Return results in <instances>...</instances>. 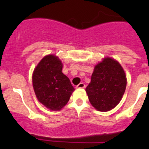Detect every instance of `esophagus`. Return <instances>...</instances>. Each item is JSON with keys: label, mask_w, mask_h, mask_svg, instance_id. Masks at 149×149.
Here are the masks:
<instances>
[{"label": "esophagus", "mask_w": 149, "mask_h": 149, "mask_svg": "<svg viewBox=\"0 0 149 149\" xmlns=\"http://www.w3.org/2000/svg\"><path fill=\"white\" fill-rule=\"evenodd\" d=\"M84 87H85V84H84V83H80L79 85L76 86V88H84Z\"/></svg>", "instance_id": "obj_1"}]
</instances>
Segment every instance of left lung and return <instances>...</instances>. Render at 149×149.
<instances>
[{
  "mask_svg": "<svg viewBox=\"0 0 149 149\" xmlns=\"http://www.w3.org/2000/svg\"><path fill=\"white\" fill-rule=\"evenodd\" d=\"M126 84L125 73L120 64L115 60L106 58L95 66L86 91L90 103L96 109L107 112L120 102Z\"/></svg>",
  "mask_w": 149,
  "mask_h": 149,
  "instance_id": "1",
  "label": "left lung"
}]
</instances>
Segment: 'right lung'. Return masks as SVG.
<instances>
[{"label": "right lung", "instance_id": "obj_1", "mask_svg": "<svg viewBox=\"0 0 149 149\" xmlns=\"http://www.w3.org/2000/svg\"><path fill=\"white\" fill-rule=\"evenodd\" d=\"M62 68L61 60L49 55L42 59L33 73L32 84L37 100L51 110L63 107L74 91Z\"/></svg>", "mask_w": 149, "mask_h": 149}]
</instances>
